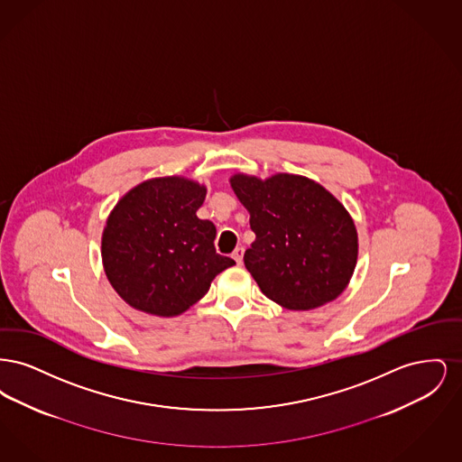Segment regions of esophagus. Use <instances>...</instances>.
Instances as JSON below:
<instances>
[{
	"label": "esophagus",
	"instance_id": "esophagus-1",
	"mask_svg": "<svg viewBox=\"0 0 462 462\" xmlns=\"http://www.w3.org/2000/svg\"><path fill=\"white\" fill-rule=\"evenodd\" d=\"M232 258L236 260V263L241 264L242 258H244V247H237V249L232 253Z\"/></svg>",
	"mask_w": 462,
	"mask_h": 462
}]
</instances>
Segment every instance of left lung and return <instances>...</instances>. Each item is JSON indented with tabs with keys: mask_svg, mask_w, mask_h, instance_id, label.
Masks as SVG:
<instances>
[{
	"mask_svg": "<svg viewBox=\"0 0 462 462\" xmlns=\"http://www.w3.org/2000/svg\"><path fill=\"white\" fill-rule=\"evenodd\" d=\"M230 185L256 239L244 264L264 296L289 310H313L350 284L358 236L346 208L307 176L236 173Z\"/></svg>",
	"mask_w": 462,
	"mask_h": 462,
	"instance_id": "left-lung-1",
	"label": "left lung"
}]
</instances>
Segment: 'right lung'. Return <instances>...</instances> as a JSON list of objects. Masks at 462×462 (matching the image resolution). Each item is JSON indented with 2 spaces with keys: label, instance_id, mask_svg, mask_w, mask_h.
Masks as SVG:
<instances>
[{
  "label": "right lung",
  "instance_id": "right-lung-1",
  "mask_svg": "<svg viewBox=\"0 0 462 462\" xmlns=\"http://www.w3.org/2000/svg\"><path fill=\"white\" fill-rule=\"evenodd\" d=\"M208 189L183 176L151 178L117 200L102 234V263L134 310L176 317L236 264L215 249L217 226L198 218Z\"/></svg>",
  "mask_w": 462,
  "mask_h": 462
}]
</instances>
